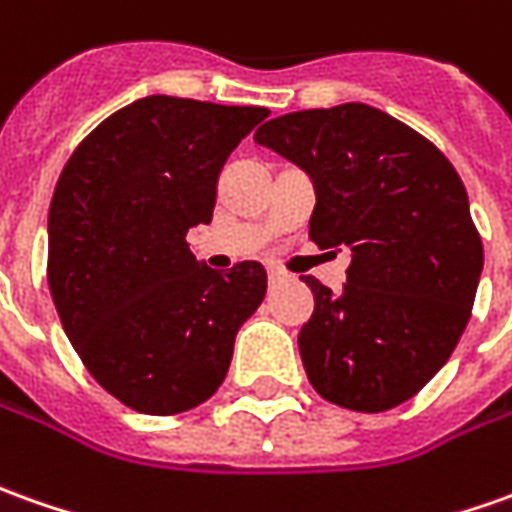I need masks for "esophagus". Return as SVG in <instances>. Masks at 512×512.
<instances>
[{
	"label": "esophagus",
	"instance_id": "obj_1",
	"mask_svg": "<svg viewBox=\"0 0 512 512\" xmlns=\"http://www.w3.org/2000/svg\"><path fill=\"white\" fill-rule=\"evenodd\" d=\"M277 280H283V271L269 269V283H277Z\"/></svg>",
	"mask_w": 512,
	"mask_h": 512
}]
</instances>
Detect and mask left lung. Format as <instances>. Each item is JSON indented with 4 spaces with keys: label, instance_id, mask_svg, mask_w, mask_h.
<instances>
[{
    "label": "left lung",
    "instance_id": "1",
    "mask_svg": "<svg viewBox=\"0 0 512 512\" xmlns=\"http://www.w3.org/2000/svg\"><path fill=\"white\" fill-rule=\"evenodd\" d=\"M255 142L311 176V241L350 249L342 294L302 277L314 291L300 330L308 381L353 412L409 401L454 353L482 274L460 173L367 103L291 111L260 125Z\"/></svg>",
    "mask_w": 512,
    "mask_h": 512
}]
</instances>
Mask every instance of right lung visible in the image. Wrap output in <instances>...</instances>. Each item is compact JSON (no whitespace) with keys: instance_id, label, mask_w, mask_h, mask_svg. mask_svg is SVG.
I'll use <instances>...</instances> for the list:
<instances>
[{"instance_id":"1","label":"right lung","mask_w":512,"mask_h":512,"mask_svg":"<svg viewBox=\"0 0 512 512\" xmlns=\"http://www.w3.org/2000/svg\"><path fill=\"white\" fill-rule=\"evenodd\" d=\"M269 109L151 95L69 156L47 221V283L100 387L142 415H179L224 384L241 325L266 297L257 260L198 263L229 154Z\"/></svg>"}]
</instances>
